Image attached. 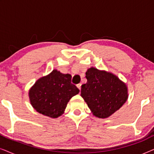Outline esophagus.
I'll return each mask as SVG.
<instances>
[{
    "label": "esophagus",
    "instance_id": "esophagus-1",
    "mask_svg": "<svg viewBox=\"0 0 154 154\" xmlns=\"http://www.w3.org/2000/svg\"><path fill=\"white\" fill-rule=\"evenodd\" d=\"M77 88H79V89L80 90V91H81V83L78 84V85H77Z\"/></svg>",
    "mask_w": 154,
    "mask_h": 154
}]
</instances>
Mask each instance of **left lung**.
Listing matches in <instances>:
<instances>
[{
  "label": "left lung",
  "instance_id": "obj_1",
  "mask_svg": "<svg viewBox=\"0 0 154 154\" xmlns=\"http://www.w3.org/2000/svg\"><path fill=\"white\" fill-rule=\"evenodd\" d=\"M85 75L88 81L81 86V95L96 117H109L127 101V86L116 75L94 67Z\"/></svg>",
  "mask_w": 154,
  "mask_h": 154
}]
</instances>
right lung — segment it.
Listing matches in <instances>:
<instances>
[{
    "label": "right lung",
    "instance_id": "obj_1",
    "mask_svg": "<svg viewBox=\"0 0 154 154\" xmlns=\"http://www.w3.org/2000/svg\"><path fill=\"white\" fill-rule=\"evenodd\" d=\"M80 90L71 83V75L56 69L39 79L29 90L31 104L46 116L57 118L64 113L70 99Z\"/></svg>",
    "mask_w": 154,
    "mask_h": 154
}]
</instances>
